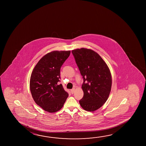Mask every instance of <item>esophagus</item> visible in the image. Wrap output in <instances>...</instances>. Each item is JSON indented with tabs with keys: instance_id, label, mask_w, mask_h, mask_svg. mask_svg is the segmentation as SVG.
Returning <instances> with one entry per match:
<instances>
[{
	"instance_id": "1",
	"label": "esophagus",
	"mask_w": 146,
	"mask_h": 146,
	"mask_svg": "<svg viewBox=\"0 0 146 146\" xmlns=\"http://www.w3.org/2000/svg\"><path fill=\"white\" fill-rule=\"evenodd\" d=\"M75 88H72V89H71V90H70L71 94L74 93V92H75Z\"/></svg>"
}]
</instances>
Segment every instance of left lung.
I'll return each mask as SVG.
<instances>
[{"instance_id": "obj_1", "label": "left lung", "mask_w": 146, "mask_h": 146, "mask_svg": "<svg viewBox=\"0 0 146 146\" xmlns=\"http://www.w3.org/2000/svg\"><path fill=\"white\" fill-rule=\"evenodd\" d=\"M84 82V97L79 100L84 110L93 111L100 108L110 95L112 79L108 65L93 50L81 48L72 50Z\"/></svg>"}]
</instances>
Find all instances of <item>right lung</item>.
Segmentation results:
<instances>
[{
  "mask_svg": "<svg viewBox=\"0 0 146 146\" xmlns=\"http://www.w3.org/2000/svg\"><path fill=\"white\" fill-rule=\"evenodd\" d=\"M70 51H54L44 55L34 68L30 80L31 95L36 104L52 113L62 108L69 94L60 84V70Z\"/></svg>",
  "mask_w": 146,
  "mask_h": 146,
  "instance_id": "1",
  "label": "right lung"
}]
</instances>
